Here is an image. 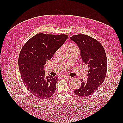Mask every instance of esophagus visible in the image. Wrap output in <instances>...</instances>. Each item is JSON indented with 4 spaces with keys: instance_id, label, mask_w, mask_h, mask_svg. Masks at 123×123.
<instances>
[{
    "instance_id": "34e87169",
    "label": "esophagus",
    "mask_w": 123,
    "mask_h": 123,
    "mask_svg": "<svg viewBox=\"0 0 123 123\" xmlns=\"http://www.w3.org/2000/svg\"><path fill=\"white\" fill-rule=\"evenodd\" d=\"M63 78H64V79H67V80L70 79H71V78H72V77H69V76H68V75H64V76H63Z\"/></svg>"
}]
</instances>
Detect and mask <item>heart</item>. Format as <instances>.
<instances>
[{
    "label": "heart",
    "mask_w": 123,
    "mask_h": 123,
    "mask_svg": "<svg viewBox=\"0 0 123 123\" xmlns=\"http://www.w3.org/2000/svg\"><path fill=\"white\" fill-rule=\"evenodd\" d=\"M75 46H77L75 45L74 44H69V45L67 46L66 50H67V49H72L73 48H74V47H75Z\"/></svg>",
    "instance_id": "1"
}]
</instances>
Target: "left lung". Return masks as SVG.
<instances>
[{
  "instance_id": "obj_1",
  "label": "left lung",
  "mask_w": 123,
  "mask_h": 123,
  "mask_svg": "<svg viewBox=\"0 0 123 123\" xmlns=\"http://www.w3.org/2000/svg\"><path fill=\"white\" fill-rule=\"evenodd\" d=\"M70 38L77 43L82 61L89 68L87 81L81 79L80 87L74 92L80 97H88L95 92L105 79L107 70L106 52L99 42L88 35L78 34Z\"/></svg>"
}]
</instances>
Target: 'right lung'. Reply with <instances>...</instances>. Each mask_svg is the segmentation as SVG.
Masks as SVG:
<instances>
[{"label": "right lung", "instance_id": "add662e5", "mask_svg": "<svg viewBox=\"0 0 123 123\" xmlns=\"http://www.w3.org/2000/svg\"><path fill=\"white\" fill-rule=\"evenodd\" d=\"M68 38L65 34L39 33L30 38L20 51L18 66L23 82L36 98L46 99L54 95L58 77H45L44 66Z\"/></svg>", "mask_w": 123, "mask_h": 123}]
</instances>
